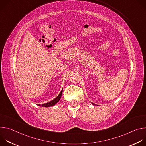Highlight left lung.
<instances>
[{
    "mask_svg": "<svg viewBox=\"0 0 146 146\" xmlns=\"http://www.w3.org/2000/svg\"><path fill=\"white\" fill-rule=\"evenodd\" d=\"M91 103H92V105H94V106H99V105H95V104H94V103H92V102H91Z\"/></svg>",
    "mask_w": 146,
    "mask_h": 146,
    "instance_id": "obj_1",
    "label": "left lung"
}]
</instances>
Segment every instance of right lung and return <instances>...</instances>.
I'll list each match as a JSON object with an SVG mask.
<instances>
[{
    "instance_id": "obj_1",
    "label": "right lung",
    "mask_w": 146,
    "mask_h": 146,
    "mask_svg": "<svg viewBox=\"0 0 146 146\" xmlns=\"http://www.w3.org/2000/svg\"><path fill=\"white\" fill-rule=\"evenodd\" d=\"M62 91H63V89L62 90V91H60L59 94L57 96V97H56L55 99H54L51 101H50L48 103L42 104V105H37L39 106H42V107H45V108H48V107H50V106L55 105V104H56L59 101V100L61 98V96L62 95Z\"/></svg>"
}]
</instances>
